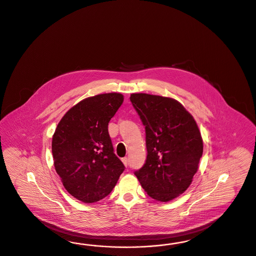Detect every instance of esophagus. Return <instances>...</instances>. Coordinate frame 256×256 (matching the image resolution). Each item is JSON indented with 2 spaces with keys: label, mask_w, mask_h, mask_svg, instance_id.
Wrapping results in <instances>:
<instances>
[{
  "label": "esophagus",
  "mask_w": 256,
  "mask_h": 256,
  "mask_svg": "<svg viewBox=\"0 0 256 256\" xmlns=\"http://www.w3.org/2000/svg\"><path fill=\"white\" fill-rule=\"evenodd\" d=\"M122 162H123L124 166L126 168H128V158H123Z\"/></svg>",
  "instance_id": "obj_1"
}]
</instances>
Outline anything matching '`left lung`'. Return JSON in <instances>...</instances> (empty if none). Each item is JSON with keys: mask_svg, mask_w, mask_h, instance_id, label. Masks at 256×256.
I'll list each match as a JSON object with an SVG mask.
<instances>
[{"mask_svg": "<svg viewBox=\"0 0 256 256\" xmlns=\"http://www.w3.org/2000/svg\"><path fill=\"white\" fill-rule=\"evenodd\" d=\"M146 128L148 156L134 174L150 198L168 202L186 192L198 169L203 142L193 116L170 97L132 94Z\"/></svg>", "mask_w": 256, "mask_h": 256, "instance_id": "8db88e82", "label": "left lung"}]
</instances>
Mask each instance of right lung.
Here are the masks:
<instances>
[{
    "label": "right lung",
    "mask_w": 256,
    "mask_h": 256,
    "mask_svg": "<svg viewBox=\"0 0 256 256\" xmlns=\"http://www.w3.org/2000/svg\"><path fill=\"white\" fill-rule=\"evenodd\" d=\"M124 101L110 92L83 99L64 114L54 133V166L69 194L85 203L110 194L124 170L108 130Z\"/></svg>",
    "instance_id": "add662e5"
}]
</instances>
